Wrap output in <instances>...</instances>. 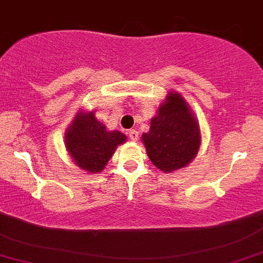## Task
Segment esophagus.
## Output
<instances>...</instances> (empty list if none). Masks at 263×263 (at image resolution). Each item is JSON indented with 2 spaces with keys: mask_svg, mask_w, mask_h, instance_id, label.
<instances>
[{
  "mask_svg": "<svg viewBox=\"0 0 263 263\" xmlns=\"http://www.w3.org/2000/svg\"><path fill=\"white\" fill-rule=\"evenodd\" d=\"M128 137L132 140V141H137V139H139V132H137L136 129H129Z\"/></svg>",
  "mask_w": 263,
  "mask_h": 263,
  "instance_id": "obj_1",
  "label": "esophagus"
}]
</instances>
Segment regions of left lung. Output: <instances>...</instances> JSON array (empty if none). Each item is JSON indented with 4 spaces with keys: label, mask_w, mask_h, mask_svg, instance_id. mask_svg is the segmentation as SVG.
Masks as SVG:
<instances>
[{
    "label": "left lung",
    "mask_w": 263,
    "mask_h": 263,
    "mask_svg": "<svg viewBox=\"0 0 263 263\" xmlns=\"http://www.w3.org/2000/svg\"><path fill=\"white\" fill-rule=\"evenodd\" d=\"M142 141L151 163L165 173L191 163L201 144L200 127L181 95H168Z\"/></svg>",
    "instance_id": "obj_1"
}]
</instances>
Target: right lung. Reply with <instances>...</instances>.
I'll use <instances>...</instances> for the list:
<instances>
[{"label": "right lung", "mask_w": 263, "mask_h": 263, "mask_svg": "<svg viewBox=\"0 0 263 263\" xmlns=\"http://www.w3.org/2000/svg\"><path fill=\"white\" fill-rule=\"evenodd\" d=\"M124 141L126 136L122 132H108L104 124L97 121L94 112L76 116L66 134L67 151L81 169L91 173L103 171L116 147Z\"/></svg>", "instance_id": "1"}]
</instances>
